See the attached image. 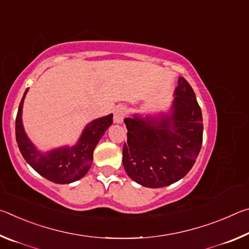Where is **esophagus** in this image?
<instances>
[{"label":"esophagus","instance_id":"obj_1","mask_svg":"<svg viewBox=\"0 0 249 249\" xmlns=\"http://www.w3.org/2000/svg\"><path fill=\"white\" fill-rule=\"evenodd\" d=\"M127 113V109L123 105H120V107H115L114 109V122L115 123H122L124 120V117Z\"/></svg>","mask_w":249,"mask_h":249}]
</instances>
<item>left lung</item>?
<instances>
[{"instance_id":"8db88e82","label":"left lung","mask_w":249,"mask_h":249,"mask_svg":"<svg viewBox=\"0 0 249 249\" xmlns=\"http://www.w3.org/2000/svg\"><path fill=\"white\" fill-rule=\"evenodd\" d=\"M172 114L159 121L126 117L127 142L123 166L130 179L147 188H162L188 174L201 149L203 123L193 89L180 77Z\"/></svg>"}]
</instances>
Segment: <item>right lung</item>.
<instances>
[{"label": "right lung", "mask_w": 249, "mask_h": 249, "mask_svg": "<svg viewBox=\"0 0 249 249\" xmlns=\"http://www.w3.org/2000/svg\"><path fill=\"white\" fill-rule=\"evenodd\" d=\"M26 92L27 90L19 103L15 122L16 142L24 159L34 170L54 183L66 184L81 179L90 169L93 150L105 130L113 123V115L101 117L88 124L75 146L58 148L43 155L28 140L23 128L22 107Z\"/></svg>", "instance_id": "1"}]
</instances>
